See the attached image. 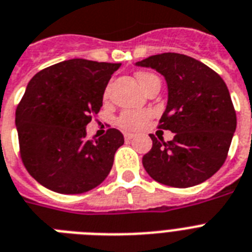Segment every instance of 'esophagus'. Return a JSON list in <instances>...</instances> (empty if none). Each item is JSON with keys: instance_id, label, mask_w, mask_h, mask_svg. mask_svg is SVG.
<instances>
[{"instance_id": "esophagus-1", "label": "esophagus", "mask_w": 252, "mask_h": 252, "mask_svg": "<svg viewBox=\"0 0 252 252\" xmlns=\"http://www.w3.org/2000/svg\"><path fill=\"white\" fill-rule=\"evenodd\" d=\"M124 138H126V141H130L132 138H134V134H133V133H126V134H124Z\"/></svg>"}]
</instances>
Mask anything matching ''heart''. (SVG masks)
Wrapping results in <instances>:
<instances>
[{
	"label": "heart",
	"mask_w": 252,
	"mask_h": 252,
	"mask_svg": "<svg viewBox=\"0 0 252 252\" xmlns=\"http://www.w3.org/2000/svg\"><path fill=\"white\" fill-rule=\"evenodd\" d=\"M136 77L145 92L149 89V87L154 83L155 80H158V77L155 75L150 72H145V71L137 72ZM106 95H107V92L105 93V97ZM149 119H150V112L149 111H124L118 119V126L126 130H138L149 122Z\"/></svg>",
	"instance_id": "b5f03b06"
}]
</instances>
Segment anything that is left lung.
<instances>
[{
  "instance_id": "left-lung-1",
  "label": "left lung",
  "mask_w": 252,
  "mask_h": 252,
  "mask_svg": "<svg viewBox=\"0 0 252 252\" xmlns=\"http://www.w3.org/2000/svg\"><path fill=\"white\" fill-rule=\"evenodd\" d=\"M164 76L168 102L160 129L175 133L158 141L142 164L151 179L172 188H190L218 172L228 157L237 116L224 80L197 59L177 53L151 55L136 63Z\"/></svg>"
}]
</instances>
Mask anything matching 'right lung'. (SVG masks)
I'll return each instance as SVG.
<instances>
[{"instance_id":"add662e5","label":"right lung","mask_w":252,"mask_h":252,"mask_svg":"<svg viewBox=\"0 0 252 252\" xmlns=\"http://www.w3.org/2000/svg\"><path fill=\"white\" fill-rule=\"evenodd\" d=\"M120 63L69 59L42 69L27 85L15 126L24 167L37 183L61 194H81L108 176L122 132L88 140L87 126Z\"/></svg>"}]
</instances>
